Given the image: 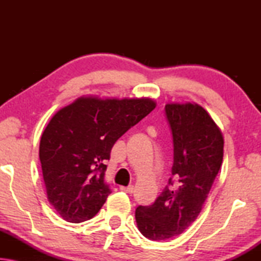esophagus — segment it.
Segmentation results:
<instances>
[{
    "mask_svg": "<svg viewBox=\"0 0 261 261\" xmlns=\"http://www.w3.org/2000/svg\"><path fill=\"white\" fill-rule=\"evenodd\" d=\"M120 189L122 190V191H124L126 193H134L135 192L134 185H129V187H121Z\"/></svg>",
    "mask_w": 261,
    "mask_h": 261,
    "instance_id": "esophagus-1",
    "label": "esophagus"
}]
</instances>
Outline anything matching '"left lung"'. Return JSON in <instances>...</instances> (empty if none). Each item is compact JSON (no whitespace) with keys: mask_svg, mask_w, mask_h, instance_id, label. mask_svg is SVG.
Returning <instances> with one entry per match:
<instances>
[{"mask_svg":"<svg viewBox=\"0 0 261 261\" xmlns=\"http://www.w3.org/2000/svg\"><path fill=\"white\" fill-rule=\"evenodd\" d=\"M174 144L171 177L156 200L138 206L139 231L152 241L178 236L201 212L223 160V137L210 114L197 103L165 107Z\"/></svg>","mask_w":261,"mask_h":261,"instance_id":"8db88e82","label":"left lung"}]
</instances>
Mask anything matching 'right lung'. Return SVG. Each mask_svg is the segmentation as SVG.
<instances>
[{"label":"right lung","mask_w":261,"mask_h":261,"mask_svg":"<svg viewBox=\"0 0 261 261\" xmlns=\"http://www.w3.org/2000/svg\"><path fill=\"white\" fill-rule=\"evenodd\" d=\"M152 99L82 96L60 109L39 147L48 200L68 222L98 213L110 193L106 161L116 140L155 108Z\"/></svg>","instance_id":"add662e5"}]
</instances>
